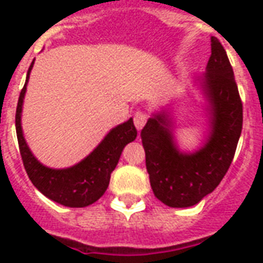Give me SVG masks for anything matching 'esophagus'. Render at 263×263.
Returning <instances> with one entry per match:
<instances>
[{"label": "esophagus", "instance_id": "esophagus-1", "mask_svg": "<svg viewBox=\"0 0 263 263\" xmlns=\"http://www.w3.org/2000/svg\"><path fill=\"white\" fill-rule=\"evenodd\" d=\"M146 119H148V117L142 111H137V112L134 114V126H136V129L141 130L146 123Z\"/></svg>", "mask_w": 263, "mask_h": 263}]
</instances>
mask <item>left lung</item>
Here are the masks:
<instances>
[{
	"label": "left lung",
	"instance_id": "obj_1",
	"mask_svg": "<svg viewBox=\"0 0 263 263\" xmlns=\"http://www.w3.org/2000/svg\"><path fill=\"white\" fill-rule=\"evenodd\" d=\"M207 101L210 133L195 152L176 144L167 109L154 112L141 130L146 172L155 196L168 207L185 209L211 193L227 174L243 126V104L225 49L211 36L205 72L196 78Z\"/></svg>",
	"mask_w": 263,
	"mask_h": 263
}]
</instances>
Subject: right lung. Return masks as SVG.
Masks as SVG:
<instances>
[{"label":"right lung","instance_id":"add662e5","mask_svg":"<svg viewBox=\"0 0 263 263\" xmlns=\"http://www.w3.org/2000/svg\"><path fill=\"white\" fill-rule=\"evenodd\" d=\"M32 64L28 68L24 87L20 91L16 108V134L19 149L28 178L38 191L50 200L67 207H86L93 204L107 191L111 173L117 167L122 151L137 137L133 119L118 125L104 137L93 152L79 163L67 168H50L41 163L32 155L24 140L22 130V109L23 100Z\"/></svg>","mask_w":263,"mask_h":263}]
</instances>
